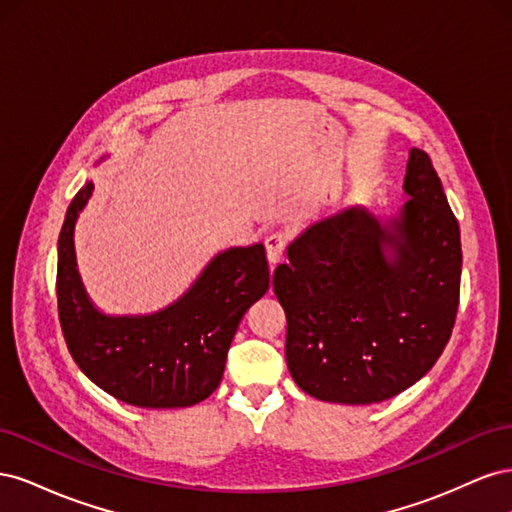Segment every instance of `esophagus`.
I'll return each mask as SVG.
<instances>
[{
    "label": "esophagus",
    "mask_w": 512,
    "mask_h": 512,
    "mask_svg": "<svg viewBox=\"0 0 512 512\" xmlns=\"http://www.w3.org/2000/svg\"><path fill=\"white\" fill-rule=\"evenodd\" d=\"M286 245H288L286 235H284V232H280V230L271 232V235L265 239V250H267V258H269L271 265H277V262L284 258Z\"/></svg>",
    "instance_id": "1"
}]
</instances>
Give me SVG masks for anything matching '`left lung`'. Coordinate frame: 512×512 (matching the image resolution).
<instances>
[{"instance_id":"left-lung-1","label":"left lung","mask_w":512,"mask_h":512,"mask_svg":"<svg viewBox=\"0 0 512 512\" xmlns=\"http://www.w3.org/2000/svg\"><path fill=\"white\" fill-rule=\"evenodd\" d=\"M404 190L412 198L397 220L380 224L359 207L337 213L290 243V262L273 273L286 363L307 395L378 404L421 380L451 339L459 224L423 149L410 151Z\"/></svg>"}]
</instances>
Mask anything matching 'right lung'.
Listing matches in <instances>:
<instances>
[{
    "label": "right lung",
    "mask_w": 512,
    "mask_h": 512,
    "mask_svg": "<svg viewBox=\"0 0 512 512\" xmlns=\"http://www.w3.org/2000/svg\"><path fill=\"white\" fill-rule=\"evenodd\" d=\"M94 190L85 183L59 232L57 314L76 365L102 391L138 408H188L224 376L243 314L269 290L265 247H232L162 312L111 318L89 303L74 262V222Z\"/></svg>",
    "instance_id": "right-lung-1"
}]
</instances>
